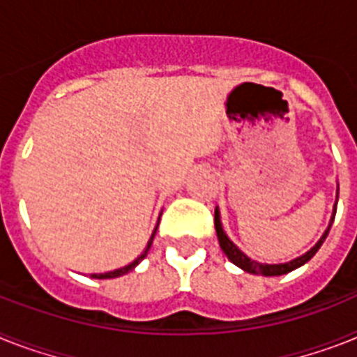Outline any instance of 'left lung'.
I'll list each match as a JSON object with an SVG mask.
<instances>
[{"label": "left lung", "instance_id": "8db88e82", "mask_svg": "<svg viewBox=\"0 0 357 357\" xmlns=\"http://www.w3.org/2000/svg\"><path fill=\"white\" fill-rule=\"evenodd\" d=\"M337 193H340V190H337ZM335 206H337V202H335ZM335 211V208H334ZM334 217L335 213L332 215L331 219V225H328V228H326V231L323 234V237L319 238V243L314 246V248L310 250V252H306L305 255H301V257L294 259V261H290V263H284V264H263V263H257V261H252L250 257H246L241 250L235 246L231 241L228 238V235L225 234V229H222V225H220V215H219V210L215 208V229H217V237H219V244L220 248H222V252L228 255V259L231 261L234 264H237L238 268H243L244 272L248 273H259V275H266V278H272V275H282V273H288L291 272V270H296V268L303 266L305 263H308L314 255H316L317 250L321 248V244L325 243L326 235H328V231H331V226L332 222H334Z\"/></svg>", "mask_w": 357, "mask_h": 357}]
</instances>
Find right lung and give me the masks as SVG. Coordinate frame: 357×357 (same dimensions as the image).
<instances>
[{
  "mask_svg": "<svg viewBox=\"0 0 357 357\" xmlns=\"http://www.w3.org/2000/svg\"><path fill=\"white\" fill-rule=\"evenodd\" d=\"M155 234H157V228H155V231H153V235H151V238H149V243H147L146 250H144V252L140 253V255H138V257L135 259V261H132V263H129L128 266H122V268H119V270H113V272L93 273V275H91V278H96V279H113V278H120V275H123V273L131 272L132 268L137 266V264L140 263V261H142V259L146 257V255H147V252H149V248H151V244H153V237H155Z\"/></svg>",
  "mask_w": 357,
  "mask_h": 357,
  "instance_id": "add662e5",
  "label": "right lung"
}]
</instances>
